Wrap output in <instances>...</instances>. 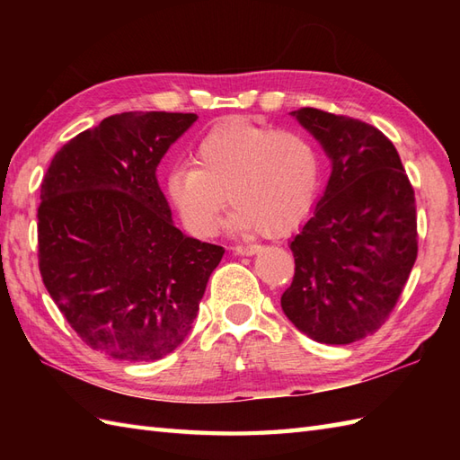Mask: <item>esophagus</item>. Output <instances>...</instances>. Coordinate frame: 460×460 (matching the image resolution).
Wrapping results in <instances>:
<instances>
[{
	"label": "esophagus",
	"mask_w": 460,
	"mask_h": 460,
	"mask_svg": "<svg viewBox=\"0 0 460 460\" xmlns=\"http://www.w3.org/2000/svg\"><path fill=\"white\" fill-rule=\"evenodd\" d=\"M259 251H261V245H237V247H233V252H235V255H245V257L257 255Z\"/></svg>",
	"instance_id": "esophagus-1"
}]
</instances>
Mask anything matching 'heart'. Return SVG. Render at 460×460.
Here are the masks:
<instances>
[{"label":"heart","instance_id":"heart-1","mask_svg":"<svg viewBox=\"0 0 460 460\" xmlns=\"http://www.w3.org/2000/svg\"><path fill=\"white\" fill-rule=\"evenodd\" d=\"M193 165H173L165 191L193 235L225 227L237 233H288L314 209L322 185V155L300 130L249 120L215 126L195 146Z\"/></svg>","mask_w":460,"mask_h":460}]
</instances>
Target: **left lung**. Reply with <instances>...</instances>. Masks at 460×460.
<instances>
[{
  "mask_svg": "<svg viewBox=\"0 0 460 460\" xmlns=\"http://www.w3.org/2000/svg\"><path fill=\"white\" fill-rule=\"evenodd\" d=\"M332 162L308 221L290 241L287 318L320 344L344 346L384 324L417 259L415 193L395 146L374 126L318 109L290 112Z\"/></svg>",
  "mask_w": 460,
  "mask_h": 460,
  "instance_id": "8db88e82",
  "label": "left lung"
}]
</instances>
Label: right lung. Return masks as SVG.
Instances as JSON below:
<instances>
[{"mask_svg":"<svg viewBox=\"0 0 460 460\" xmlns=\"http://www.w3.org/2000/svg\"><path fill=\"white\" fill-rule=\"evenodd\" d=\"M198 120L122 112L66 142L37 211L39 270L68 324L93 349L154 361L188 338L225 249L175 227L155 170Z\"/></svg>","mask_w":460,"mask_h":460,"instance_id":"add662e5","label":"right lung"}]
</instances>
